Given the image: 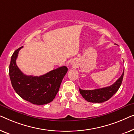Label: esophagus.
Listing matches in <instances>:
<instances>
[{
    "label": "esophagus",
    "mask_w": 134,
    "mask_h": 134,
    "mask_svg": "<svg viewBox=\"0 0 134 134\" xmlns=\"http://www.w3.org/2000/svg\"><path fill=\"white\" fill-rule=\"evenodd\" d=\"M71 64V65H72V66H75V65H76V63H75L74 61H71V64Z\"/></svg>",
    "instance_id": "esophagus-1"
}]
</instances>
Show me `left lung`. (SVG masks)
<instances>
[{"label": "left lung", "mask_w": 134, "mask_h": 134, "mask_svg": "<svg viewBox=\"0 0 134 134\" xmlns=\"http://www.w3.org/2000/svg\"><path fill=\"white\" fill-rule=\"evenodd\" d=\"M124 70L121 76L117 81L109 87L97 88L95 90H82L79 88L81 95L88 102L90 103H103L110 99L119 89L123 81Z\"/></svg>", "instance_id": "obj_1"}]
</instances>
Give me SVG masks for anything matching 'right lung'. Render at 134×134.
<instances>
[{"mask_svg": "<svg viewBox=\"0 0 134 134\" xmlns=\"http://www.w3.org/2000/svg\"><path fill=\"white\" fill-rule=\"evenodd\" d=\"M22 47L15 50L11 56L9 75L13 87L22 98L32 104H48L55 98L68 69L65 66L60 67L39 76L24 75L16 63Z\"/></svg>", "mask_w": 134, "mask_h": 134, "instance_id": "1", "label": "right lung"}]
</instances>
